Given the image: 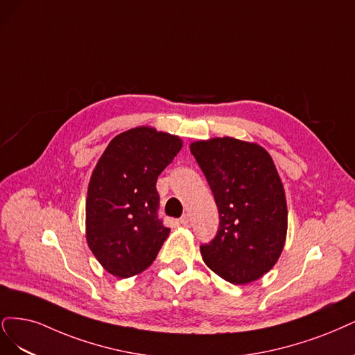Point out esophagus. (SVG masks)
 <instances>
[{"label": "esophagus", "mask_w": 355, "mask_h": 355, "mask_svg": "<svg viewBox=\"0 0 355 355\" xmlns=\"http://www.w3.org/2000/svg\"><path fill=\"white\" fill-rule=\"evenodd\" d=\"M180 223L184 225V227H190L191 225V218H190V215L189 214H184L181 216V220H180Z\"/></svg>", "instance_id": "34e87169"}]
</instances>
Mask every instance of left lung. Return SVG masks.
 Returning <instances> with one entry per match:
<instances>
[{
    "instance_id": "1",
    "label": "left lung",
    "mask_w": 355,
    "mask_h": 355,
    "mask_svg": "<svg viewBox=\"0 0 355 355\" xmlns=\"http://www.w3.org/2000/svg\"><path fill=\"white\" fill-rule=\"evenodd\" d=\"M190 152L220 214L216 236L200 246L205 264L233 284L258 280L277 262L288 232L276 165L264 147L232 137L194 141Z\"/></svg>"
}]
</instances>
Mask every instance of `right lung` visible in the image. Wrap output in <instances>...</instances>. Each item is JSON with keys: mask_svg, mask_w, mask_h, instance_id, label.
<instances>
[{"mask_svg": "<svg viewBox=\"0 0 355 355\" xmlns=\"http://www.w3.org/2000/svg\"><path fill=\"white\" fill-rule=\"evenodd\" d=\"M181 146L177 135L137 127L116 135L98 159L85 203L87 243L113 276L144 271L166 240L156 181Z\"/></svg>", "mask_w": 355, "mask_h": 355, "instance_id": "add662e5", "label": "right lung"}]
</instances>
